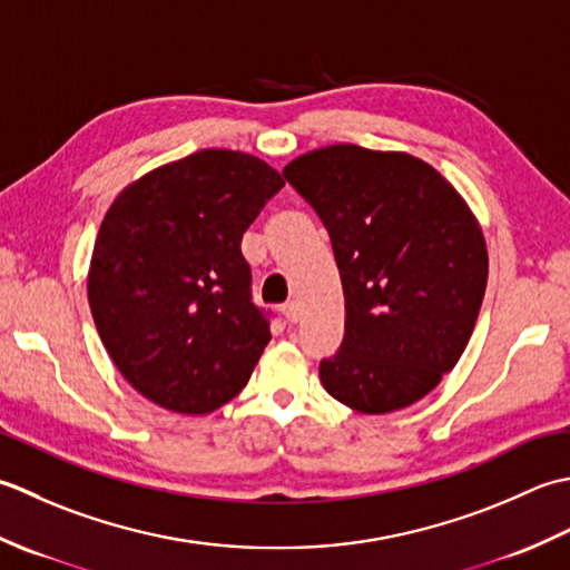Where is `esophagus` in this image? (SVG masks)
<instances>
[{"label":"esophagus","instance_id":"obj_1","mask_svg":"<svg viewBox=\"0 0 570 570\" xmlns=\"http://www.w3.org/2000/svg\"><path fill=\"white\" fill-rule=\"evenodd\" d=\"M281 312H283V317H285L287 324H297L299 322V305H297L295 299L285 302V305L281 307Z\"/></svg>","mask_w":570,"mask_h":570}]
</instances>
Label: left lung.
<instances>
[{
  "label": "left lung",
  "mask_w": 570,
  "mask_h": 570,
  "mask_svg": "<svg viewBox=\"0 0 570 570\" xmlns=\"http://www.w3.org/2000/svg\"><path fill=\"white\" fill-rule=\"evenodd\" d=\"M285 179L330 230L344 287V342L320 364L352 411H401L468 346L487 287V243L460 191L409 153L330 145Z\"/></svg>",
  "instance_id": "left-lung-1"
}]
</instances>
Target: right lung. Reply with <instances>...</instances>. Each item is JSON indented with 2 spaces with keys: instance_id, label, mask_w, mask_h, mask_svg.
Wrapping results in <instances>:
<instances>
[{
  "instance_id": "right-lung-1",
  "label": "right lung",
  "mask_w": 570,
  "mask_h": 570,
  "mask_svg": "<svg viewBox=\"0 0 570 570\" xmlns=\"http://www.w3.org/2000/svg\"><path fill=\"white\" fill-rule=\"evenodd\" d=\"M285 187L268 161L202 149L127 184L102 218L88 302L102 344L145 399L206 415L236 399L271 342L240 238Z\"/></svg>"
}]
</instances>
